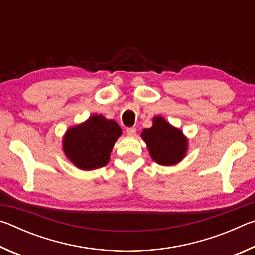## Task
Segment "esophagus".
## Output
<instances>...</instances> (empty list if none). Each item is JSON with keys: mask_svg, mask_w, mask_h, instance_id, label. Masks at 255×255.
<instances>
[{"mask_svg": "<svg viewBox=\"0 0 255 255\" xmlns=\"http://www.w3.org/2000/svg\"><path fill=\"white\" fill-rule=\"evenodd\" d=\"M126 132L130 136L136 135V128L135 127H128V128H126Z\"/></svg>", "mask_w": 255, "mask_h": 255, "instance_id": "34e87169", "label": "esophagus"}]
</instances>
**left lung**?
<instances>
[{"label": "left lung", "instance_id": "obj_1", "mask_svg": "<svg viewBox=\"0 0 255 255\" xmlns=\"http://www.w3.org/2000/svg\"><path fill=\"white\" fill-rule=\"evenodd\" d=\"M141 137L148 146L150 156L161 165H173L180 162L187 150L183 133L162 117H155L153 126L145 129Z\"/></svg>", "mask_w": 255, "mask_h": 255}]
</instances>
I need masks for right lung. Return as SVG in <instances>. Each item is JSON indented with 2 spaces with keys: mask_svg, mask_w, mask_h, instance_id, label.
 <instances>
[{
  "mask_svg": "<svg viewBox=\"0 0 255 255\" xmlns=\"http://www.w3.org/2000/svg\"><path fill=\"white\" fill-rule=\"evenodd\" d=\"M122 135L115 120L94 115L84 124L71 128L64 137L66 156L82 170H94L109 162L112 147Z\"/></svg>",
  "mask_w": 255,
  "mask_h": 255,
  "instance_id": "obj_1",
  "label": "right lung"
}]
</instances>
